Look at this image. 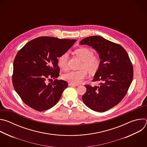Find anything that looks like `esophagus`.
<instances>
[{"instance_id": "obj_1", "label": "esophagus", "mask_w": 147, "mask_h": 147, "mask_svg": "<svg viewBox=\"0 0 147 147\" xmlns=\"http://www.w3.org/2000/svg\"><path fill=\"white\" fill-rule=\"evenodd\" d=\"M69 86H71V87H77L78 86V84H73L71 82H70L69 84Z\"/></svg>"}]
</instances>
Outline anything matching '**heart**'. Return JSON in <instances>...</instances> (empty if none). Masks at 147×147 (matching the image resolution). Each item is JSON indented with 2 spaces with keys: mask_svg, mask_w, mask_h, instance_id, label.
Masks as SVG:
<instances>
[{
  "mask_svg": "<svg viewBox=\"0 0 147 147\" xmlns=\"http://www.w3.org/2000/svg\"><path fill=\"white\" fill-rule=\"evenodd\" d=\"M76 56L82 61L81 70L77 71H69L63 74L62 78L65 80L73 84H78L88 76V71L91 73H96L100 65V60L98 56L94 55L92 51L87 48H80L74 51ZM68 52L61 55L57 60L58 65L60 69L66 70L68 64Z\"/></svg>",
  "mask_w": 147,
  "mask_h": 147,
  "instance_id": "1",
  "label": "heart"
}]
</instances>
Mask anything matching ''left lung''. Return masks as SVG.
Segmentation results:
<instances>
[{
	"instance_id": "1",
	"label": "left lung",
	"mask_w": 147,
	"mask_h": 147,
	"mask_svg": "<svg viewBox=\"0 0 147 147\" xmlns=\"http://www.w3.org/2000/svg\"><path fill=\"white\" fill-rule=\"evenodd\" d=\"M81 45L92 47L99 53L100 65L92 81L98 86L85 85L82 100L91 109L105 112L117 105L126 95L133 78V67L128 53L120 45L100 36L81 40Z\"/></svg>"
}]
</instances>
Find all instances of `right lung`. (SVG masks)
Returning <instances> with one entry per match:
<instances>
[{
    "mask_svg": "<svg viewBox=\"0 0 147 147\" xmlns=\"http://www.w3.org/2000/svg\"><path fill=\"white\" fill-rule=\"evenodd\" d=\"M76 39L40 36L27 43L13 62L12 82L20 97L30 108L42 112L57 103L68 83L56 79L59 76L57 57L66 52Z\"/></svg>",
    "mask_w": 147,
    "mask_h": 147,
    "instance_id": "1",
    "label": "right lung"
}]
</instances>
